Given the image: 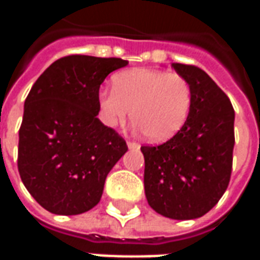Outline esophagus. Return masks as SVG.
Wrapping results in <instances>:
<instances>
[{"instance_id": "esophagus-1", "label": "esophagus", "mask_w": 260, "mask_h": 260, "mask_svg": "<svg viewBox=\"0 0 260 260\" xmlns=\"http://www.w3.org/2000/svg\"><path fill=\"white\" fill-rule=\"evenodd\" d=\"M126 146L128 149H132V150H138L139 149V143H136V142H126Z\"/></svg>"}]
</instances>
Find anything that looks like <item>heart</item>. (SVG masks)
Returning <instances> with one entry per match:
<instances>
[{"instance_id": "b5f03b06", "label": "heart", "mask_w": 260, "mask_h": 260, "mask_svg": "<svg viewBox=\"0 0 260 260\" xmlns=\"http://www.w3.org/2000/svg\"><path fill=\"white\" fill-rule=\"evenodd\" d=\"M114 90L99 94V115L108 128H115L132 111L135 128L152 142H166L185 125L192 108V87L178 74L136 68L118 74Z\"/></svg>"}]
</instances>
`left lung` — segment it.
<instances>
[{
	"instance_id": "1",
	"label": "left lung",
	"mask_w": 260,
	"mask_h": 260,
	"mask_svg": "<svg viewBox=\"0 0 260 260\" xmlns=\"http://www.w3.org/2000/svg\"><path fill=\"white\" fill-rule=\"evenodd\" d=\"M192 87V108L181 131L160 146H142L145 193L154 212L173 220L206 214L227 189L233 167L234 108L202 69L171 64Z\"/></svg>"
}]
</instances>
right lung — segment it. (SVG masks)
<instances>
[{
    "instance_id": "obj_1",
    "label": "right lung",
    "mask_w": 260,
    "mask_h": 260,
    "mask_svg": "<svg viewBox=\"0 0 260 260\" xmlns=\"http://www.w3.org/2000/svg\"><path fill=\"white\" fill-rule=\"evenodd\" d=\"M121 58L69 55L43 72L26 97L18 170L26 189L54 214L74 216L100 202L108 173L128 147L103 124L99 89Z\"/></svg>"
}]
</instances>
